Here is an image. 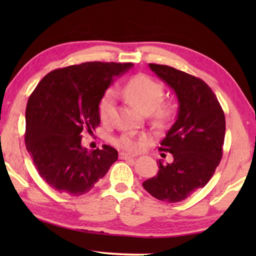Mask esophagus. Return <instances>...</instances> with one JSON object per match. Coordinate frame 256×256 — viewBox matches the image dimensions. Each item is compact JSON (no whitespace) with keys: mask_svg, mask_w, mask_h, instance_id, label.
I'll use <instances>...</instances> for the list:
<instances>
[{"mask_svg":"<svg viewBox=\"0 0 256 256\" xmlns=\"http://www.w3.org/2000/svg\"><path fill=\"white\" fill-rule=\"evenodd\" d=\"M118 157H120L121 160H129V158H132L134 156L130 155V154H127V152H120Z\"/></svg>","mask_w":256,"mask_h":256,"instance_id":"34e87169","label":"esophagus"}]
</instances>
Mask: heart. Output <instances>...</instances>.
<instances>
[{
  "mask_svg": "<svg viewBox=\"0 0 256 256\" xmlns=\"http://www.w3.org/2000/svg\"><path fill=\"white\" fill-rule=\"evenodd\" d=\"M124 96L132 106L143 113H152L158 124H166L172 118L176 104L172 101H163V85L146 74H138L129 79L124 87ZM114 104L113 90H107L101 96L98 112L101 121L106 122L110 116ZM146 142L144 138H135L132 134H124L115 140V146L127 152H136Z\"/></svg>",
  "mask_w": 256,
  "mask_h": 256,
  "instance_id": "obj_1",
  "label": "heart"
}]
</instances>
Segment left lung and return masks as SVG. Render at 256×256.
<instances>
[{
	"instance_id": "1",
	"label": "left lung",
	"mask_w": 256,
	"mask_h": 256,
	"mask_svg": "<svg viewBox=\"0 0 256 256\" xmlns=\"http://www.w3.org/2000/svg\"><path fill=\"white\" fill-rule=\"evenodd\" d=\"M149 68L174 90L180 107L177 120L158 149L172 154V163L157 162V176L142 185L158 200L178 202L204 188L219 166L225 114L216 94L202 79L166 65L149 64Z\"/></svg>"
}]
</instances>
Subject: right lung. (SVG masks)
Segmentation results:
<instances>
[{
    "mask_svg": "<svg viewBox=\"0 0 256 256\" xmlns=\"http://www.w3.org/2000/svg\"><path fill=\"white\" fill-rule=\"evenodd\" d=\"M132 62H88L51 71L28 100L26 146L38 174L52 188L73 197L85 194L118 160V152L82 146V134L100 124L98 106Z\"/></svg>",
    "mask_w": 256,
    "mask_h": 256,
    "instance_id": "add662e5",
    "label": "right lung"
}]
</instances>
